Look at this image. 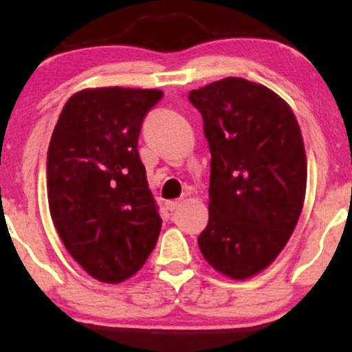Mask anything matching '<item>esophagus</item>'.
<instances>
[{
	"mask_svg": "<svg viewBox=\"0 0 352 352\" xmlns=\"http://www.w3.org/2000/svg\"><path fill=\"white\" fill-rule=\"evenodd\" d=\"M180 205H182V200H168L167 201V208L170 210V212H175Z\"/></svg>",
	"mask_w": 352,
	"mask_h": 352,
	"instance_id": "obj_1",
	"label": "esophagus"
}]
</instances>
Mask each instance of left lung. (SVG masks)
<instances>
[{
    "mask_svg": "<svg viewBox=\"0 0 352 352\" xmlns=\"http://www.w3.org/2000/svg\"><path fill=\"white\" fill-rule=\"evenodd\" d=\"M208 140L210 218L200 252L245 280L288 243L306 193V153L288 104L261 84L227 78L188 94Z\"/></svg>",
    "mask_w": 352,
    "mask_h": 352,
    "instance_id": "1",
    "label": "left lung"
}]
</instances>
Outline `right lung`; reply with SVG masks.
<instances>
[{
    "mask_svg": "<svg viewBox=\"0 0 352 352\" xmlns=\"http://www.w3.org/2000/svg\"><path fill=\"white\" fill-rule=\"evenodd\" d=\"M157 89L100 87L63 107L47 148L51 218L71 256L96 280L135 274L159 240L157 212L139 157L144 117Z\"/></svg>",
    "mask_w": 352,
    "mask_h": 352,
    "instance_id": "obj_1",
    "label": "right lung"
}]
</instances>
